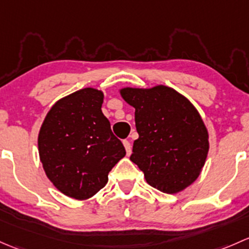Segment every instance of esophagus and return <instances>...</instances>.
Returning a JSON list of instances; mask_svg holds the SVG:
<instances>
[{"label":"esophagus","mask_w":249,"mask_h":249,"mask_svg":"<svg viewBox=\"0 0 249 249\" xmlns=\"http://www.w3.org/2000/svg\"><path fill=\"white\" fill-rule=\"evenodd\" d=\"M124 146L125 148V152H127V155L129 156L130 153H132V146H130V142H128V140H124Z\"/></svg>","instance_id":"1"}]
</instances>
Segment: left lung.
I'll return each mask as SVG.
<instances>
[{"label": "left lung", "instance_id": "left-lung-1", "mask_svg": "<svg viewBox=\"0 0 249 249\" xmlns=\"http://www.w3.org/2000/svg\"><path fill=\"white\" fill-rule=\"evenodd\" d=\"M135 107L139 138L130 160L163 193L183 191L198 178L209 152V134L191 102L168 86L121 89Z\"/></svg>", "mask_w": 249, "mask_h": 249}]
</instances>
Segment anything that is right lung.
I'll return each mask as SVG.
<instances>
[{"mask_svg":"<svg viewBox=\"0 0 249 249\" xmlns=\"http://www.w3.org/2000/svg\"><path fill=\"white\" fill-rule=\"evenodd\" d=\"M103 93L79 89L50 109L38 135L40 162L48 178L66 196L91 198L107 182V174L124 157L121 140L102 112Z\"/></svg>","mask_w":249,"mask_h":249,"instance_id":"1","label":"right lung"}]
</instances>
